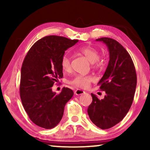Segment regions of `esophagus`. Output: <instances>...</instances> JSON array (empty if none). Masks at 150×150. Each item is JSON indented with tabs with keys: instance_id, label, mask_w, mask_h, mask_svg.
<instances>
[{
	"instance_id": "esophagus-1",
	"label": "esophagus",
	"mask_w": 150,
	"mask_h": 150,
	"mask_svg": "<svg viewBox=\"0 0 150 150\" xmlns=\"http://www.w3.org/2000/svg\"><path fill=\"white\" fill-rule=\"evenodd\" d=\"M74 93L76 96H80V95H82V94L85 93V91H84L83 90H81V89H77L75 91Z\"/></svg>"
}]
</instances>
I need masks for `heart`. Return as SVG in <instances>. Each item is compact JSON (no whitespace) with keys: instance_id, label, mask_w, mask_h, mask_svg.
Returning <instances> with one entry per match:
<instances>
[{"instance_id":"1","label":"heart","mask_w":150,"mask_h":150,"mask_svg":"<svg viewBox=\"0 0 150 150\" xmlns=\"http://www.w3.org/2000/svg\"><path fill=\"white\" fill-rule=\"evenodd\" d=\"M79 52L85 56L90 62L93 63L95 66H100L101 61L98 60L100 52L97 49L91 46H83L79 48ZM61 66L64 71H69L71 69V58L69 55L65 53L61 59ZM93 78L89 76L76 75L69 81L71 85L79 88H87L93 81Z\"/></svg>"}]
</instances>
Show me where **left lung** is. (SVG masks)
<instances>
[{
	"label": "left lung",
	"instance_id": "left-lung-1",
	"mask_svg": "<svg viewBox=\"0 0 150 150\" xmlns=\"http://www.w3.org/2000/svg\"><path fill=\"white\" fill-rule=\"evenodd\" d=\"M109 52V62L98 85L106 92L102 100L91 93V104L87 112L98 128L108 129L122 121L132 105L137 87V74L130 55L113 39L102 38Z\"/></svg>",
	"mask_w": 150,
	"mask_h": 150
}]
</instances>
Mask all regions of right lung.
Here are the masks:
<instances>
[{"instance_id":"1","label":"right lung","mask_w":150,"mask_h":150,"mask_svg":"<svg viewBox=\"0 0 150 150\" xmlns=\"http://www.w3.org/2000/svg\"><path fill=\"white\" fill-rule=\"evenodd\" d=\"M79 42L64 37H44L33 45L21 68L20 94L30 120L45 129L54 128L63 117L65 104L74 92L63 87L59 94L52 91L63 77L61 59L65 51Z\"/></svg>"}]
</instances>
